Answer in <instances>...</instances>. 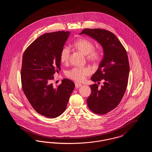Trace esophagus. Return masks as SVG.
<instances>
[{
  "label": "esophagus",
  "mask_w": 152,
  "mask_h": 152,
  "mask_svg": "<svg viewBox=\"0 0 152 152\" xmlns=\"http://www.w3.org/2000/svg\"><path fill=\"white\" fill-rule=\"evenodd\" d=\"M81 86H82V85L81 84H80V83H75V87L76 88H79V87H81Z\"/></svg>",
  "instance_id": "1"
}]
</instances>
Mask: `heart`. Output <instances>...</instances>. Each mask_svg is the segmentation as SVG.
Masks as SVG:
<instances>
[{
	"label": "heart",
	"instance_id": "b5f03b06",
	"mask_svg": "<svg viewBox=\"0 0 152 152\" xmlns=\"http://www.w3.org/2000/svg\"><path fill=\"white\" fill-rule=\"evenodd\" d=\"M75 47L82 52L84 55H87L88 60L97 63L101 60L102 52L101 50L94 48V43L87 38H81L74 43ZM71 55V50L69 47H64L60 53V60L63 64L68 63ZM92 72L91 68L86 66L83 68L75 67L68 71L66 75L71 79L77 82H81L86 79Z\"/></svg>",
	"mask_w": 152,
	"mask_h": 152
}]
</instances>
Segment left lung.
<instances>
[{"label": "left lung", "mask_w": 152, "mask_h": 152, "mask_svg": "<svg viewBox=\"0 0 152 152\" xmlns=\"http://www.w3.org/2000/svg\"><path fill=\"white\" fill-rule=\"evenodd\" d=\"M86 34L101 44L104 57L98 69L91 77L97 84L91 85V94L87 99L88 106L96 114L105 115L116 108L126 89L129 79V63L127 52L112 32L100 28H86L80 34Z\"/></svg>", "instance_id": "8db88e82"}]
</instances>
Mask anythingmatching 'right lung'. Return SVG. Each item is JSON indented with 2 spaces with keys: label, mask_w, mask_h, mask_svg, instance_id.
<instances>
[{
  "label": "right lung",
  "mask_w": 152,
  "mask_h": 152,
  "mask_svg": "<svg viewBox=\"0 0 152 152\" xmlns=\"http://www.w3.org/2000/svg\"><path fill=\"white\" fill-rule=\"evenodd\" d=\"M69 35V32L63 31L43 34L23 55V91L32 108L48 118H56L65 111L75 88L74 83L68 79L56 87L52 83L55 73L61 69L60 53Z\"/></svg>",
  "instance_id": "obj_1"
}]
</instances>
